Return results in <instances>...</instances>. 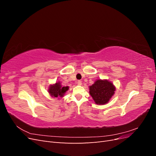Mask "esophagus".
<instances>
[{"label":"esophagus","instance_id":"obj_1","mask_svg":"<svg viewBox=\"0 0 156 156\" xmlns=\"http://www.w3.org/2000/svg\"><path fill=\"white\" fill-rule=\"evenodd\" d=\"M77 83L78 85H81V84H82V82L81 81H78Z\"/></svg>","mask_w":156,"mask_h":156}]
</instances>
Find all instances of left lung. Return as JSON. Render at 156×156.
Segmentation results:
<instances>
[{"instance_id":"obj_1","label":"left lung","mask_w":156,"mask_h":156,"mask_svg":"<svg viewBox=\"0 0 156 156\" xmlns=\"http://www.w3.org/2000/svg\"><path fill=\"white\" fill-rule=\"evenodd\" d=\"M89 88L93 100L98 105L108 103L115 91V86L107 80H97Z\"/></svg>"}]
</instances>
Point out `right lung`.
<instances>
[{"mask_svg":"<svg viewBox=\"0 0 156 156\" xmlns=\"http://www.w3.org/2000/svg\"><path fill=\"white\" fill-rule=\"evenodd\" d=\"M68 87H62L60 83H56L53 85H51L49 88V93L52 97H62L68 90Z\"/></svg>","mask_w":156,"mask_h":156,"instance_id":"add662e5","label":"right lung"}]
</instances>
